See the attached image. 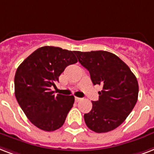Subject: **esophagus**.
<instances>
[{"label": "esophagus", "mask_w": 154, "mask_h": 154, "mask_svg": "<svg viewBox=\"0 0 154 154\" xmlns=\"http://www.w3.org/2000/svg\"><path fill=\"white\" fill-rule=\"evenodd\" d=\"M75 100L76 102H79V101L81 100V98H79V97H75Z\"/></svg>", "instance_id": "obj_1"}]
</instances>
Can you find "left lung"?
I'll use <instances>...</instances> for the list:
<instances>
[{
  "label": "left lung",
  "mask_w": 154,
  "mask_h": 154,
  "mask_svg": "<svg viewBox=\"0 0 154 154\" xmlns=\"http://www.w3.org/2000/svg\"><path fill=\"white\" fill-rule=\"evenodd\" d=\"M75 54L89 71L94 85L102 86L99 100L92 101L91 110L84 114L86 125L98 133L115 129L125 120L137 101V79L114 54L103 51Z\"/></svg>",
  "instance_id": "obj_1"
}]
</instances>
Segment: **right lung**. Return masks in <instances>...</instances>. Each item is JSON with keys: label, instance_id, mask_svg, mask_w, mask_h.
<instances>
[{"label": "right lung", "instance_id": "add662e5", "mask_svg": "<svg viewBox=\"0 0 154 154\" xmlns=\"http://www.w3.org/2000/svg\"><path fill=\"white\" fill-rule=\"evenodd\" d=\"M77 62L75 51L46 46L33 52L17 69V100L29 121L42 130L61 128L73 107V96H55L51 88L56 87L55 82L66 66Z\"/></svg>", "mask_w": 154, "mask_h": 154}]
</instances>
